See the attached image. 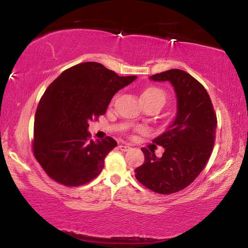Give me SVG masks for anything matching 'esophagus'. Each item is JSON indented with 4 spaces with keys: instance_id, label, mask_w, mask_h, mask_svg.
Listing matches in <instances>:
<instances>
[{
    "instance_id": "esophagus-1",
    "label": "esophagus",
    "mask_w": 248,
    "mask_h": 248,
    "mask_svg": "<svg viewBox=\"0 0 248 248\" xmlns=\"http://www.w3.org/2000/svg\"><path fill=\"white\" fill-rule=\"evenodd\" d=\"M119 148H120V150H121V151H124V152H126V151L130 150V149H131V147H130V146H128V145L121 144V145L119 146Z\"/></svg>"
}]
</instances>
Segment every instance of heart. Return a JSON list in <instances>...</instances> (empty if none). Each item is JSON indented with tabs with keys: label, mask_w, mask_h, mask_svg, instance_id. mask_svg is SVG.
I'll return each mask as SVG.
<instances>
[{
	"label": "heart",
	"mask_w": 248,
	"mask_h": 248,
	"mask_svg": "<svg viewBox=\"0 0 248 248\" xmlns=\"http://www.w3.org/2000/svg\"><path fill=\"white\" fill-rule=\"evenodd\" d=\"M140 100L142 101H150V102H159L160 104L165 103L166 101V93L165 92L157 88V86H149L145 89L140 93Z\"/></svg>",
	"instance_id": "b5f03b06"
}]
</instances>
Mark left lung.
Instances as JSON below:
<instances>
[{"instance_id": "obj_1", "label": "left lung", "mask_w": 248, "mask_h": 248, "mask_svg": "<svg viewBox=\"0 0 248 248\" xmlns=\"http://www.w3.org/2000/svg\"><path fill=\"white\" fill-rule=\"evenodd\" d=\"M168 81L176 95V116L153 142L165 148L163 155L142 148L145 162L135 170L146 188L171 194L186 188L209 160L216 139L217 117L206 90L188 73L173 69L150 76Z\"/></svg>"}]
</instances>
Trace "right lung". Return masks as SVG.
Masks as SVG:
<instances>
[{
    "label": "right lung",
    "instance_id": "1",
    "mask_svg": "<svg viewBox=\"0 0 248 248\" xmlns=\"http://www.w3.org/2000/svg\"><path fill=\"white\" fill-rule=\"evenodd\" d=\"M136 79L91 62L65 70L49 85L35 112L33 153L53 180L77 186L99 175L117 142L110 137L90 140L89 123L104 115L113 95Z\"/></svg>",
    "mask_w": 248,
    "mask_h": 248
}]
</instances>
